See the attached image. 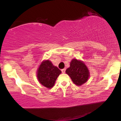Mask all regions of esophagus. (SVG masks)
<instances>
[{"label":"esophagus","mask_w":121,"mask_h":121,"mask_svg":"<svg viewBox=\"0 0 121 121\" xmlns=\"http://www.w3.org/2000/svg\"><path fill=\"white\" fill-rule=\"evenodd\" d=\"M65 70H66V69H65V68L61 69V72H62V73H64L65 72Z\"/></svg>","instance_id":"obj_1"}]
</instances>
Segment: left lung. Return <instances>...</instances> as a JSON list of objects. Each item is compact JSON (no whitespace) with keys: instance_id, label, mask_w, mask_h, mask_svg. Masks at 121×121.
<instances>
[{"instance_id":"8db88e82","label":"left lung","mask_w":121,"mask_h":121,"mask_svg":"<svg viewBox=\"0 0 121 121\" xmlns=\"http://www.w3.org/2000/svg\"><path fill=\"white\" fill-rule=\"evenodd\" d=\"M66 73L71 78L76 85L81 86L87 81L89 71L84 62L73 59L70 63V67L66 70Z\"/></svg>"}]
</instances>
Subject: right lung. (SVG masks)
I'll list each match as a JSON object with an SVG mask.
<instances>
[{"mask_svg":"<svg viewBox=\"0 0 121 121\" xmlns=\"http://www.w3.org/2000/svg\"><path fill=\"white\" fill-rule=\"evenodd\" d=\"M61 73L60 69L54 66L51 61L44 60L39 67L37 77L39 81L44 86L51 89L55 85L56 79Z\"/></svg>","mask_w":121,"mask_h":121,"instance_id":"add662e5","label":"right lung"}]
</instances>
